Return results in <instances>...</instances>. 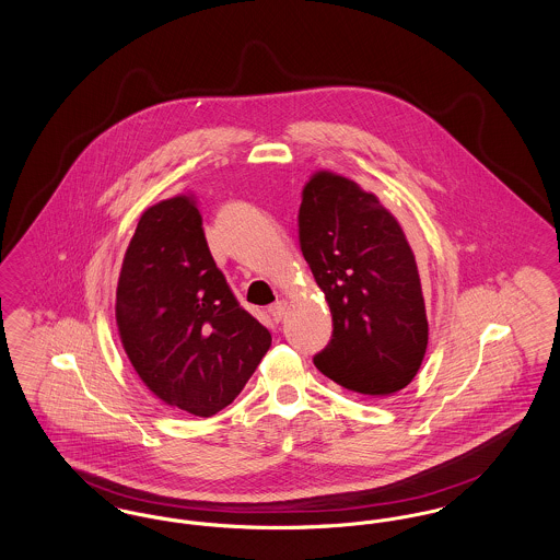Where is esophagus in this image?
<instances>
[{
    "label": "esophagus",
    "instance_id": "1",
    "mask_svg": "<svg viewBox=\"0 0 560 560\" xmlns=\"http://www.w3.org/2000/svg\"><path fill=\"white\" fill-rule=\"evenodd\" d=\"M285 311H288V300H277L270 308H268V313L272 315V319L281 320L285 317Z\"/></svg>",
    "mask_w": 560,
    "mask_h": 560
}]
</instances>
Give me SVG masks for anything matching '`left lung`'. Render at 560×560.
Listing matches in <instances>:
<instances>
[{
    "instance_id": "1",
    "label": "left lung",
    "mask_w": 560,
    "mask_h": 560,
    "mask_svg": "<svg viewBox=\"0 0 560 560\" xmlns=\"http://www.w3.org/2000/svg\"><path fill=\"white\" fill-rule=\"evenodd\" d=\"M298 226L334 320L317 370L365 397L395 395L428 347L420 272L399 220L354 180L319 170L302 188Z\"/></svg>"
}]
</instances>
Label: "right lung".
Returning <instances> with one entry per match:
<instances>
[{"mask_svg":"<svg viewBox=\"0 0 560 560\" xmlns=\"http://www.w3.org/2000/svg\"><path fill=\"white\" fill-rule=\"evenodd\" d=\"M115 320L144 386L210 418L231 405L270 348L213 262L192 195L147 208L124 256Z\"/></svg>","mask_w":560,"mask_h":560,"instance_id":"right-lung-1","label":"right lung"}]
</instances>
